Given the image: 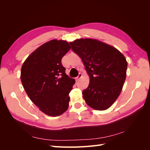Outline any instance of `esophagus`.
<instances>
[{
    "label": "esophagus",
    "instance_id": "esophagus-1",
    "mask_svg": "<svg viewBox=\"0 0 150 150\" xmlns=\"http://www.w3.org/2000/svg\"><path fill=\"white\" fill-rule=\"evenodd\" d=\"M82 77V75L81 74V73H79V75L77 76V77H76V81H79V79H80Z\"/></svg>",
    "mask_w": 150,
    "mask_h": 150
}]
</instances>
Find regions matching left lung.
Wrapping results in <instances>:
<instances>
[{"label":"left lung","instance_id":"left-lung-1","mask_svg":"<svg viewBox=\"0 0 150 150\" xmlns=\"http://www.w3.org/2000/svg\"><path fill=\"white\" fill-rule=\"evenodd\" d=\"M69 44L90 76V84L82 91L86 103L96 110H107L122 89L128 66L125 57L115 47L98 40L81 39Z\"/></svg>","mask_w":150,"mask_h":150}]
</instances>
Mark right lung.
I'll list each match as a JSON object with an SVG mask.
<instances>
[{
    "label": "right lung",
    "instance_id": "right-lung-1",
    "mask_svg": "<svg viewBox=\"0 0 150 150\" xmlns=\"http://www.w3.org/2000/svg\"><path fill=\"white\" fill-rule=\"evenodd\" d=\"M70 50L65 40H52L42 44L22 64L21 79L31 100L49 116L64 113L75 79L66 74L61 60Z\"/></svg>",
    "mask_w": 150,
    "mask_h": 150
}]
</instances>
